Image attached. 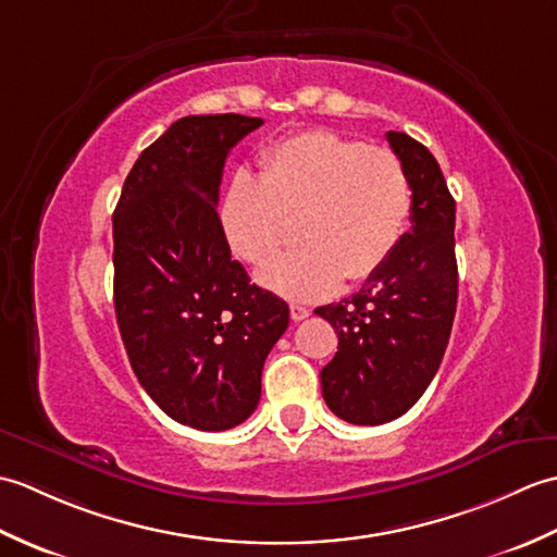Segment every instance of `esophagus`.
<instances>
[{"mask_svg":"<svg viewBox=\"0 0 557 557\" xmlns=\"http://www.w3.org/2000/svg\"><path fill=\"white\" fill-rule=\"evenodd\" d=\"M309 309H306V306H299V304H292L289 306V315H292V321L294 323H299V321H304V318H309Z\"/></svg>","mask_w":557,"mask_h":557,"instance_id":"1","label":"esophagus"}]
</instances>
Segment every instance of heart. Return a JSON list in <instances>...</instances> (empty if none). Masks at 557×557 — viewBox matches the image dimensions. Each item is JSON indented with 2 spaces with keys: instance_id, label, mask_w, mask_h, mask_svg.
Returning a JSON list of instances; mask_svg holds the SVG:
<instances>
[{
  "instance_id": "obj_1",
  "label": "heart",
  "mask_w": 557,
  "mask_h": 557,
  "mask_svg": "<svg viewBox=\"0 0 557 557\" xmlns=\"http://www.w3.org/2000/svg\"><path fill=\"white\" fill-rule=\"evenodd\" d=\"M411 182L393 150L333 132L282 138L260 156V174L232 176L220 220L234 253L265 265L292 239L304 244L272 260L258 282L292 301L333 294L342 277H371L393 256L411 212Z\"/></svg>"
}]
</instances>
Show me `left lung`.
I'll use <instances>...</instances> for the list:
<instances>
[{
    "instance_id": "obj_1",
    "label": "left lung",
    "mask_w": 557,
    "mask_h": 557,
    "mask_svg": "<svg viewBox=\"0 0 557 557\" xmlns=\"http://www.w3.org/2000/svg\"><path fill=\"white\" fill-rule=\"evenodd\" d=\"M387 144L411 182V230L361 292L315 313L335 327L321 371L325 405L357 425L407 413L431 385L457 311L455 198L431 150L401 132Z\"/></svg>"
}]
</instances>
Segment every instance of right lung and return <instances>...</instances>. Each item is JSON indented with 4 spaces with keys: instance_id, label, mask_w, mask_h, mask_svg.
I'll return each mask as SVG.
<instances>
[{
    "instance_id": "add662e5",
    "label": "right lung",
    "mask_w": 557,
    "mask_h": 557,
    "mask_svg": "<svg viewBox=\"0 0 557 557\" xmlns=\"http://www.w3.org/2000/svg\"><path fill=\"white\" fill-rule=\"evenodd\" d=\"M258 116L176 120L140 152L112 215L114 311L132 369L170 419L227 431L251 417L289 306L251 285L218 218L224 160Z\"/></svg>"
}]
</instances>
